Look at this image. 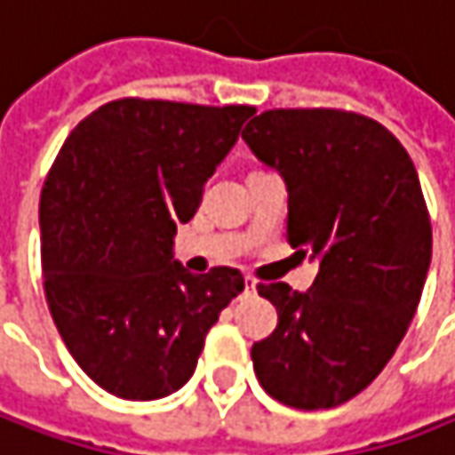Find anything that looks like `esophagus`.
Listing matches in <instances>:
<instances>
[{
	"label": "esophagus",
	"mask_w": 455,
	"mask_h": 455,
	"mask_svg": "<svg viewBox=\"0 0 455 455\" xmlns=\"http://www.w3.org/2000/svg\"><path fill=\"white\" fill-rule=\"evenodd\" d=\"M245 292H256V282H253V279H251V276H245Z\"/></svg>",
	"instance_id": "esophagus-1"
}]
</instances>
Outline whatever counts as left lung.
I'll return each instance as SVG.
<instances>
[{
    "label": "left lung",
    "instance_id": "8db88e82",
    "mask_svg": "<svg viewBox=\"0 0 455 455\" xmlns=\"http://www.w3.org/2000/svg\"><path fill=\"white\" fill-rule=\"evenodd\" d=\"M287 183V238L318 261L308 292L259 284L276 329L253 341L261 388L295 409H331L394 357L419 306L433 256L414 163L378 121L341 108H275L243 129Z\"/></svg>",
    "mask_w": 455,
    "mask_h": 455
}]
</instances>
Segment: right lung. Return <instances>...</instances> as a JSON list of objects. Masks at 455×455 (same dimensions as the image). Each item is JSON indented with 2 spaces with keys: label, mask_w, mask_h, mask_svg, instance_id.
I'll use <instances>...</instances> for the list:
<instances>
[{
  "label": "right lung",
  "mask_w": 455,
  "mask_h": 455,
  "mask_svg": "<svg viewBox=\"0 0 455 455\" xmlns=\"http://www.w3.org/2000/svg\"><path fill=\"white\" fill-rule=\"evenodd\" d=\"M253 106L121 98L82 118L41 191L51 318L84 373L129 402L191 378L207 331L241 290L230 267L191 275L173 235Z\"/></svg>",
  "instance_id": "add662e5"
}]
</instances>
